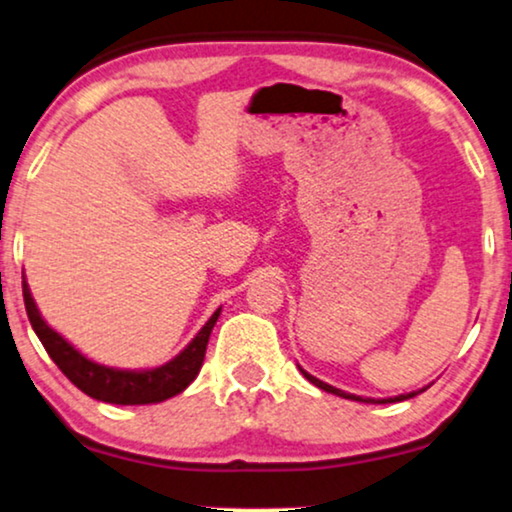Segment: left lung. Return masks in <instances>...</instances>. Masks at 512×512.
Segmentation results:
<instances>
[{"instance_id":"1","label":"left lung","mask_w":512,"mask_h":512,"mask_svg":"<svg viewBox=\"0 0 512 512\" xmlns=\"http://www.w3.org/2000/svg\"><path fill=\"white\" fill-rule=\"evenodd\" d=\"M303 371V369H301ZM303 376L308 378L310 383H313V386H317V388H322V390H327V393H334V395H338V397H345V400H355V402H374V400H362L360 395H350V393H343V390H338V388H334V386H329V383H324V381H320V378H315V376H310L308 371H303ZM414 395H418V393H409V395H400V397H390V400H381V402H402V400H409V397H414Z\"/></svg>"}]
</instances>
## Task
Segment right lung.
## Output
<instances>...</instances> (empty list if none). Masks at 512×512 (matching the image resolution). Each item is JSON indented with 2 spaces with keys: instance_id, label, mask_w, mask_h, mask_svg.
Returning <instances> with one entry per match:
<instances>
[{
  "instance_id": "add662e5",
  "label": "right lung",
  "mask_w": 512,
  "mask_h": 512,
  "mask_svg": "<svg viewBox=\"0 0 512 512\" xmlns=\"http://www.w3.org/2000/svg\"><path fill=\"white\" fill-rule=\"evenodd\" d=\"M23 298H25V310H28L30 324L39 336V341L46 348V353L56 367L70 378L75 386L94 400L110 402V404H152V402H164L169 397L183 393L185 388L195 381L204 362V353H207V343L211 336V329L221 315V308L209 317V322L199 329V334L188 343V348L181 355H176L174 360L162 364L157 369H145V371H124V369H112L96 364L72 348L61 334H56L49 324L39 315L35 298H32L28 282L23 280Z\"/></svg>"
}]
</instances>
